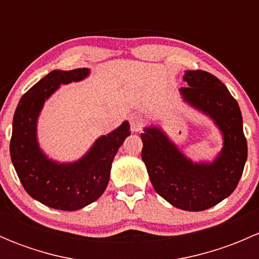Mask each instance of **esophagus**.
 Masks as SVG:
<instances>
[{"instance_id": "1", "label": "esophagus", "mask_w": 259, "mask_h": 259, "mask_svg": "<svg viewBox=\"0 0 259 259\" xmlns=\"http://www.w3.org/2000/svg\"><path fill=\"white\" fill-rule=\"evenodd\" d=\"M130 127H132L133 133H138L139 130H142L143 119L139 115H133V116L130 117Z\"/></svg>"}]
</instances>
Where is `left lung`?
Here are the masks:
<instances>
[{"mask_svg":"<svg viewBox=\"0 0 259 259\" xmlns=\"http://www.w3.org/2000/svg\"><path fill=\"white\" fill-rule=\"evenodd\" d=\"M180 88L184 103L207 115L223 138L213 161H193L158 126H146L142 159L154 189L173 207L200 211L214 207L233 193L247 160V140L241 109L227 86L202 70L185 71Z\"/></svg>","mask_w":259,"mask_h":259,"instance_id":"8db88e82","label":"left lung"}]
</instances>
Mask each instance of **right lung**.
Segmentation results:
<instances>
[{
    "label": "right lung",
    "mask_w": 259,
    "mask_h": 259,
    "mask_svg": "<svg viewBox=\"0 0 259 259\" xmlns=\"http://www.w3.org/2000/svg\"><path fill=\"white\" fill-rule=\"evenodd\" d=\"M90 70H54L21 98L12 122L10 154L21 184L33 199L59 210H77L101 197L110 179L117 150L130 135L125 120L119 127L95 140L79 160L60 163L38 144L37 121L44 104L60 88L89 76Z\"/></svg>",
    "instance_id": "obj_1"
}]
</instances>
